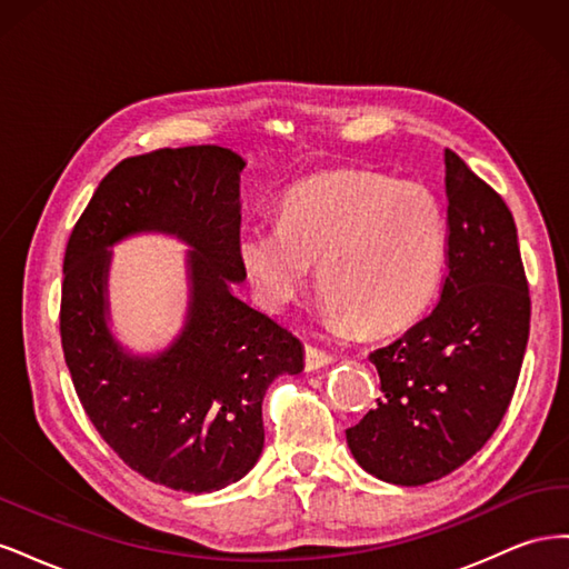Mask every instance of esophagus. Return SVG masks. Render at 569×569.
Segmentation results:
<instances>
[{"mask_svg":"<svg viewBox=\"0 0 569 569\" xmlns=\"http://www.w3.org/2000/svg\"><path fill=\"white\" fill-rule=\"evenodd\" d=\"M330 363H335V358L330 353H325L316 347H306V360H303L306 372H316L320 368H327Z\"/></svg>","mask_w":569,"mask_h":569,"instance_id":"1","label":"esophagus"}]
</instances>
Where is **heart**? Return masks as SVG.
<instances>
[{
	"mask_svg": "<svg viewBox=\"0 0 569 569\" xmlns=\"http://www.w3.org/2000/svg\"><path fill=\"white\" fill-rule=\"evenodd\" d=\"M280 228L249 226L239 263L270 311L295 301L311 266L327 318L385 335L432 303L446 266V216L425 182L339 168L289 189Z\"/></svg>",
	"mask_w": 569,
	"mask_h": 569,
	"instance_id": "b5f03b06",
	"label": "heart"
}]
</instances>
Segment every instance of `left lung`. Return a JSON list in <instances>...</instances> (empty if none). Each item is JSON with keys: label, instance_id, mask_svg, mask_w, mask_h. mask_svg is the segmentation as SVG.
Segmentation results:
<instances>
[{"label": "left lung", "instance_id": "1", "mask_svg": "<svg viewBox=\"0 0 569 569\" xmlns=\"http://www.w3.org/2000/svg\"><path fill=\"white\" fill-rule=\"evenodd\" d=\"M449 242L435 311L370 353L382 399L347 429L372 477L420 487L468 462L501 425L529 339V287L506 201L451 149Z\"/></svg>", "mask_w": 569, "mask_h": 569}]
</instances>
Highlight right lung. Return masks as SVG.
Here are the masks:
<instances>
[{
  "label": "right lung",
  "instance_id": "add662e5",
  "mask_svg": "<svg viewBox=\"0 0 569 569\" xmlns=\"http://www.w3.org/2000/svg\"><path fill=\"white\" fill-rule=\"evenodd\" d=\"M244 166L216 144L120 161L63 258L61 347L84 412L128 468L187 493L226 489L253 468L266 389L303 370V343L232 291L247 280L237 253ZM144 231L190 247L186 325L157 355H132L108 325V249Z\"/></svg>",
  "mask_w": 569,
  "mask_h": 569
}]
</instances>
